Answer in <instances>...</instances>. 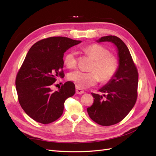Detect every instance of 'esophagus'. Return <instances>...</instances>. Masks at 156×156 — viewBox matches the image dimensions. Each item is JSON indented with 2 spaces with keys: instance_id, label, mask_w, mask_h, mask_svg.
<instances>
[{
  "instance_id": "1",
  "label": "esophagus",
  "mask_w": 156,
  "mask_h": 156,
  "mask_svg": "<svg viewBox=\"0 0 156 156\" xmlns=\"http://www.w3.org/2000/svg\"><path fill=\"white\" fill-rule=\"evenodd\" d=\"M76 93L77 94H82L84 93V91L78 86H76Z\"/></svg>"
}]
</instances>
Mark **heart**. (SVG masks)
I'll return each mask as SVG.
<instances>
[{
  "label": "heart",
  "mask_w": 156,
  "mask_h": 156,
  "mask_svg": "<svg viewBox=\"0 0 156 156\" xmlns=\"http://www.w3.org/2000/svg\"><path fill=\"white\" fill-rule=\"evenodd\" d=\"M84 52L94 60L90 68V72L80 70L71 72L68 74V79L74 82L80 88H86L94 86L100 80L103 82L110 81L116 74L118 68V60L113 56L110 55L109 50L99 44H91L84 48ZM66 66L72 68L76 66L77 61L75 52H69L64 59Z\"/></svg>",
  "instance_id": "obj_1"
}]
</instances>
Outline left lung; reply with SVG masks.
Segmentation results:
<instances>
[{"instance_id": "left-lung-1", "label": "left lung", "mask_w": 156, "mask_h": 156, "mask_svg": "<svg viewBox=\"0 0 156 156\" xmlns=\"http://www.w3.org/2000/svg\"><path fill=\"white\" fill-rule=\"evenodd\" d=\"M96 42H110L116 46L119 65L114 78L101 88L103 95L92 93L94 103L87 108L90 118L102 126L122 121L134 106L137 100L138 72L127 46L115 36H106Z\"/></svg>"}]
</instances>
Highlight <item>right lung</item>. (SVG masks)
<instances>
[{
  "instance_id": "1",
  "label": "right lung",
  "mask_w": 156,
  "mask_h": 156,
  "mask_svg": "<svg viewBox=\"0 0 156 156\" xmlns=\"http://www.w3.org/2000/svg\"><path fill=\"white\" fill-rule=\"evenodd\" d=\"M81 41L63 37L42 39L32 46L16 78V88L22 108L28 116L43 124L58 119L64 102L75 94V85L66 82L58 91L50 86L64 76V53Z\"/></svg>"
}]
</instances>
